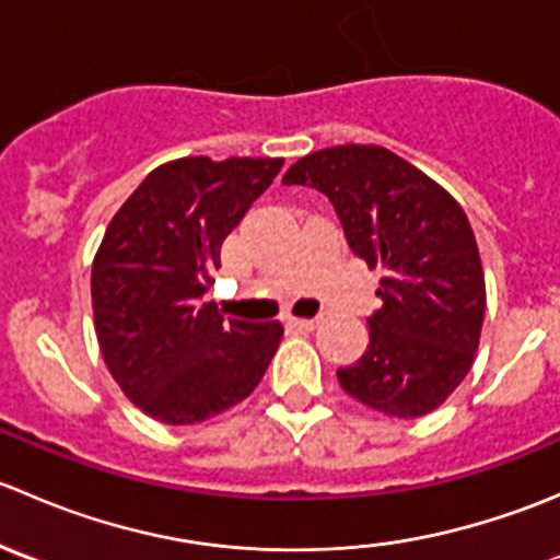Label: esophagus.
<instances>
[{"mask_svg": "<svg viewBox=\"0 0 560 560\" xmlns=\"http://www.w3.org/2000/svg\"><path fill=\"white\" fill-rule=\"evenodd\" d=\"M287 325L298 327V330H314V327L319 325V319H303V316H290V319H287Z\"/></svg>", "mask_w": 560, "mask_h": 560, "instance_id": "esophagus-1", "label": "esophagus"}]
</instances>
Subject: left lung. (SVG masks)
I'll return each mask as SVG.
<instances>
[{"label":"left lung","instance_id":"obj_1","mask_svg":"<svg viewBox=\"0 0 560 560\" xmlns=\"http://www.w3.org/2000/svg\"><path fill=\"white\" fill-rule=\"evenodd\" d=\"M281 184L322 191L347 244L385 268L369 349L338 369L352 398L382 415L422 417L466 380L485 319V273L466 213L447 189L382 145H332L298 160Z\"/></svg>","mask_w":560,"mask_h":560}]
</instances>
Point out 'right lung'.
I'll return each mask as SVG.
<instances>
[{"label":"right lung","mask_w":560,"mask_h":560,"mask_svg":"<svg viewBox=\"0 0 560 560\" xmlns=\"http://www.w3.org/2000/svg\"><path fill=\"white\" fill-rule=\"evenodd\" d=\"M284 160L184 156L143 178L110 219L92 265L100 352L129 400L165 425L241 404L279 349V322L224 319L202 295L224 238Z\"/></svg>","instance_id":"add662e5"}]
</instances>
